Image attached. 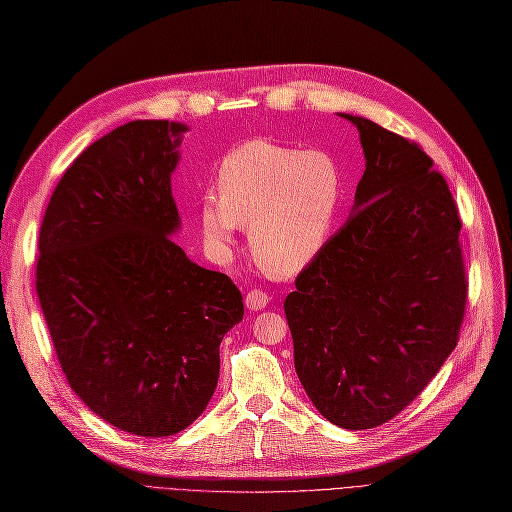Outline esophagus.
Instances as JSON below:
<instances>
[{
  "mask_svg": "<svg viewBox=\"0 0 512 512\" xmlns=\"http://www.w3.org/2000/svg\"><path fill=\"white\" fill-rule=\"evenodd\" d=\"M269 301H271L269 294L262 290H250L245 294V307L250 309V312H258V309L265 307Z\"/></svg>",
  "mask_w": 512,
  "mask_h": 512,
  "instance_id": "34e87169",
  "label": "esophagus"
}]
</instances>
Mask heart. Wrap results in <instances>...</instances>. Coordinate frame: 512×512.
<instances>
[{"label": "heart", "mask_w": 512, "mask_h": 512, "mask_svg": "<svg viewBox=\"0 0 512 512\" xmlns=\"http://www.w3.org/2000/svg\"><path fill=\"white\" fill-rule=\"evenodd\" d=\"M218 200L200 207V228L213 250L235 245L237 226L250 228L256 265L292 277L327 245L342 203V173L322 151H299L254 138L226 153L218 168Z\"/></svg>", "instance_id": "obj_1"}]
</instances>
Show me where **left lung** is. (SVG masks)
Listing matches in <instances>:
<instances>
[{"label": "left lung", "instance_id": "8db88e82", "mask_svg": "<svg viewBox=\"0 0 512 512\" xmlns=\"http://www.w3.org/2000/svg\"><path fill=\"white\" fill-rule=\"evenodd\" d=\"M348 222L284 301L294 369L337 427L371 429L404 410L457 346L468 282L451 190L416 143L371 119Z\"/></svg>", "mask_w": 512, "mask_h": 512}]
</instances>
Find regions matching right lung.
Returning <instances> with one entry per match:
<instances>
[{"mask_svg":"<svg viewBox=\"0 0 512 512\" xmlns=\"http://www.w3.org/2000/svg\"><path fill=\"white\" fill-rule=\"evenodd\" d=\"M190 128L138 119L89 145L57 183L36 290L70 389L113 427L164 438L205 412L220 344L243 320L239 288L170 239V177Z\"/></svg>","mask_w":512,"mask_h":512,"instance_id":"add662e5","label":"right lung"}]
</instances>
